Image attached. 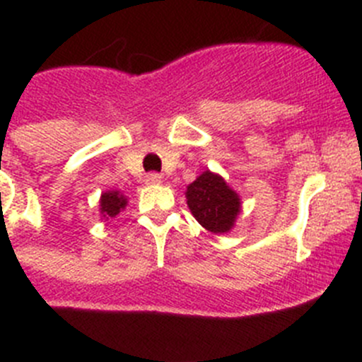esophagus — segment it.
<instances>
[{"label":"esophagus","instance_id":"esophagus-1","mask_svg":"<svg viewBox=\"0 0 362 362\" xmlns=\"http://www.w3.org/2000/svg\"><path fill=\"white\" fill-rule=\"evenodd\" d=\"M145 182H147L148 185H158L163 182V177H160L159 173H148L147 177H145Z\"/></svg>","mask_w":362,"mask_h":362}]
</instances>
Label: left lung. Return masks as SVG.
<instances>
[{
  "mask_svg": "<svg viewBox=\"0 0 362 362\" xmlns=\"http://www.w3.org/2000/svg\"><path fill=\"white\" fill-rule=\"evenodd\" d=\"M187 206L196 221L215 235L229 233L236 224L242 199L233 187H229L224 177L206 170L187 185L185 191Z\"/></svg>",
  "mask_w": 362,
  "mask_h": 362,
  "instance_id": "1",
  "label": "left lung"
}]
</instances>
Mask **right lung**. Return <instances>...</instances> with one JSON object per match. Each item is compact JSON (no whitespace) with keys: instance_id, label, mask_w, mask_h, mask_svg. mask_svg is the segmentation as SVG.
<instances>
[{"instance_id":"right-lung-1","label":"right lung","mask_w":362,"mask_h":362,"mask_svg":"<svg viewBox=\"0 0 362 362\" xmlns=\"http://www.w3.org/2000/svg\"><path fill=\"white\" fill-rule=\"evenodd\" d=\"M127 206V196H124L120 191H107L100 198V214L103 221H110L117 217L124 208Z\"/></svg>"}]
</instances>
